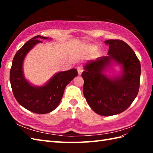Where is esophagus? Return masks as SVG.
Listing matches in <instances>:
<instances>
[{"label": "esophagus", "mask_w": 153, "mask_h": 153, "mask_svg": "<svg viewBox=\"0 0 153 153\" xmlns=\"http://www.w3.org/2000/svg\"><path fill=\"white\" fill-rule=\"evenodd\" d=\"M77 72H78V74L81 75L82 73V71H83V68L82 66H79L77 68Z\"/></svg>", "instance_id": "esophagus-1"}]
</instances>
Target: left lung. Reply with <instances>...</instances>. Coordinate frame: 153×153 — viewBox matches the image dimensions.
Wrapping results in <instances>:
<instances>
[{"label": "left lung", "mask_w": 153, "mask_h": 153, "mask_svg": "<svg viewBox=\"0 0 153 153\" xmlns=\"http://www.w3.org/2000/svg\"><path fill=\"white\" fill-rule=\"evenodd\" d=\"M108 55L91 61L84 67L83 95L97 114L109 116L121 113L131 105L140 85L141 64L134 51L124 41L110 39ZM112 60L123 66L120 77L111 80L102 71Z\"/></svg>", "instance_id": "1"}]
</instances>
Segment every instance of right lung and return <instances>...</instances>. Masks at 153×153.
I'll return each instance as SVG.
<instances>
[{
  "instance_id": "obj_1",
  "label": "right lung",
  "mask_w": 153,
  "mask_h": 153,
  "mask_svg": "<svg viewBox=\"0 0 153 153\" xmlns=\"http://www.w3.org/2000/svg\"><path fill=\"white\" fill-rule=\"evenodd\" d=\"M40 39L47 37L35 36L19 49L13 58L10 71L12 93L19 105L36 114H47L53 111L59 105L65 87L77 76V70L71 69L56 74L46 85L35 87L25 79L22 65L24 57L35 45L41 43Z\"/></svg>"
}]
</instances>
